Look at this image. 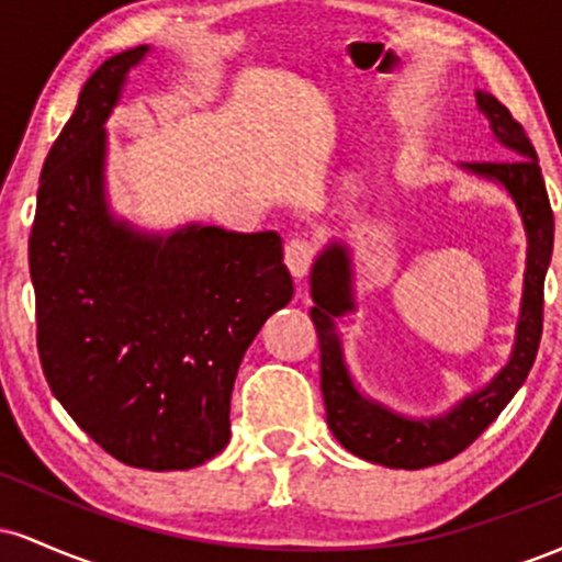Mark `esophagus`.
Segmentation results:
<instances>
[{"mask_svg":"<svg viewBox=\"0 0 562 562\" xmlns=\"http://www.w3.org/2000/svg\"><path fill=\"white\" fill-rule=\"evenodd\" d=\"M285 263L295 280H303L314 263V243L308 240V237H301V235L290 237V240L285 243Z\"/></svg>","mask_w":562,"mask_h":562,"instance_id":"34e87169","label":"esophagus"}]
</instances>
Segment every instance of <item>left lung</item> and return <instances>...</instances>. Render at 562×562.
Wrapping results in <instances>:
<instances>
[{
  "label": "left lung",
  "mask_w": 562,
  "mask_h": 562,
  "mask_svg": "<svg viewBox=\"0 0 562 562\" xmlns=\"http://www.w3.org/2000/svg\"><path fill=\"white\" fill-rule=\"evenodd\" d=\"M481 113L486 115L496 142L509 150V160H483L462 164V169L475 177L492 179L509 192L524 218L528 237L524 301L515 327V346L509 362L496 372V378L481 391L470 393L447 415L404 417L389 406L372 402L353 385L344 359L340 335L335 330V317L353 312L351 256L344 243H330L317 256L312 267V322L319 335V378L325 396L327 425L351 454L385 468L420 470L447 462L460 454L492 425L499 412L518 393L531 372L541 340V312H544V274L552 259L554 216L547 198L544 179L524 126L509 115L499 100L486 92H475Z\"/></svg>",
  "instance_id": "obj_1"
}]
</instances>
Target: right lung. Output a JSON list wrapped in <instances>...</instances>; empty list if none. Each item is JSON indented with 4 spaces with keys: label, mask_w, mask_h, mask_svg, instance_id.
<instances>
[{
    "label": "right lung",
    "mask_w": 562,
    "mask_h": 562,
    "mask_svg": "<svg viewBox=\"0 0 562 562\" xmlns=\"http://www.w3.org/2000/svg\"><path fill=\"white\" fill-rule=\"evenodd\" d=\"M147 44L83 83L38 179L29 267L44 378L124 465L187 470L229 441L243 353L293 299L277 232L147 235L105 200V121Z\"/></svg>",
    "instance_id": "add662e5"
}]
</instances>
